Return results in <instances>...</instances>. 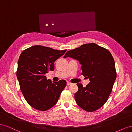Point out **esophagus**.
Listing matches in <instances>:
<instances>
[{
    "instance_id": "1",
    "label": "esophagus",
    "mask_w": 132,
    "mask_h": 132,
    "mask_svg": "<svg viewBox=\"0 0 132 132\" xmlns=\"http://www.w3.org/2000/svg\"><path fill=\"white\" fill-rule=\"evenodd\" d=\"M71 84H72V83L69 82V81H67V85H70Z\"/></svg>"
}]
</instances>
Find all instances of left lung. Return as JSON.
<instances>
[{
	"mask_svg": "<svg viewBox=\"0 0 132 132\" xmlns=\"http://www.w3.org/2000/svg\"><path fill=\"white\" fill-rule=\"evenodd\" d=\"M68 57L80 62L81 74L90 81L85 87L77 84L78 91L74 95L76 102L89 112L99 109L107 101L116 79L112 55L105 48L90 43L68 51L64 58Z\"/></svg>",
	"mask_w": 132,
	"mask_h": 132,
	"instance_id": "8db88e82",
	"label": "left lung"
}]
</instances>
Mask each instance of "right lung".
I'll use <instances>...</instances> for the list:
<instances>
[{
	"instance_id": "1",
	"label": "right lung",
	"mask_w": 132,
	"mask_h": 132,
	"mask_svg": "<svg viewBox=\"0 0 132 132\" xmlns=\"http://www.w3.org/2000/svg\"><path fill=\"white\" fill-rule=\"evenodd\" d=\"M66 51L35 45L23 50L20 55L17 78L23 97L34 109L45 111L57 103L67 82L61 80L52 82L46 74L54 70V62Z\"/></svg>"
}]
</instances>
